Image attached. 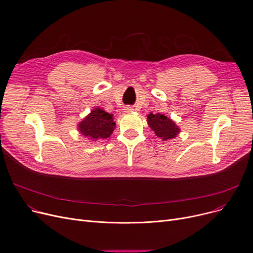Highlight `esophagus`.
I'll return each instance as SVG.
<instances>
[{
	"instance_id": "obj_1",
	"label": "esophagus",
	"mask_w": 253,
	"mask_h": 253,
	"mask_svg": "<svg viewBox=\"0 0 253 253\" xmlns=\"http://www.w3.org/2000/svg\"><path fill=\"white\" fill-rule=\"evenodd\" d=\"M124 111H125L126 113H128V112L132 111V108H131V107H126V108L124 109Z\"/></svg>"
}]
</instances>
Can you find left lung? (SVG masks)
Segmentation results:
<instances>
[{"label":"left lung","instance_id":"obj_1","mask_svg":"<svg viewBox=\"0 0 253 253\" xmlns=\"http://www.w3.org/2000/svg\"><path fill=\"white\" fill-rule=\"evenodd\" d=\"M147 123L155 135L162 141L175 138L180 132V127L165 114L150 113L147 116Z\"/></svg>","mask_w":253,"mask_h":253}]
</instances>
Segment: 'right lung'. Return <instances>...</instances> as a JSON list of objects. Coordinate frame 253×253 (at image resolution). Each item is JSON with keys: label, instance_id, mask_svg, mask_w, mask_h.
<instances>
[{"label": "right lung", "instance_id": "1", "mask_svg": "<svg viewBox=\"0 0 253 253\" xmlns=\"http://www.w3.org/2000/svg\"><path fill=\"white\" fill-rule=\"evenodd\" d=\"M79 130L88 139L98 140L109 138L115 128L112 114L97 107L79 124Z\"/></svg>", "mask_w": 253, "mask_h": 253}]
</instances>
